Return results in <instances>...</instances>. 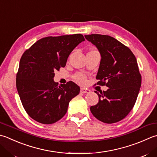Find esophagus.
Returning <instances> with one entry per match:
<instances>
[{
	"label": "esophagus",
	"mask_w": 157,
	"mask_h": 157,
	"mask_svg": "<svg viewBox=\"0 0 157 157\" xmlns=\"http://www.w3.org/2000/svg\"><path fill=\"white\" fill-rule=\"evenodd\" d=\"M80 93H90V90H88V89H87V88H81Z\"/></svg>",
	"instance_id": "1"
}]
</instances>
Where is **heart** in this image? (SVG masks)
<instances>
[{"instance_id": "1", "label": "heart", "mask_w": 157, "mask_h": 157, "mask_svg": "<svg viewBox=\"0 0 157 157\" xmlns=\"http://www.w3.org/2000/svg\"><path fill=\"white\" fill-rule=\"evenodd\" d=\"M74 79L80 84H85L86 82V78L83 73H77L74 76Z\"/></svg>"}]
</instances>
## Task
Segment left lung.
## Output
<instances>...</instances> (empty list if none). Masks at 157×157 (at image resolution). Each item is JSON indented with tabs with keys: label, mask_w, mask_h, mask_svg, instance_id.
I'll use <instances>...</instances> for the list:
<instances>
[{
	"label": "left lung",
	"mask_w": 157,
	"mask_h": 157,
	"mask_svg": "<svg viewBox=\"0 0 157 157\" xmlns=\"http://www.w3.org/2000/svg\"><path fill=\"white\" fill-rule=\"evenodd\" d=\"M96 46L101 59L96 78L97 84L109 88L99 94V102L90 107L95 118L107 124L124 118L136 102L142 84L136 56L127 46L108 35H85Z\"/></svg>",
	"instance_id": "obj_1"
}]
</instances>
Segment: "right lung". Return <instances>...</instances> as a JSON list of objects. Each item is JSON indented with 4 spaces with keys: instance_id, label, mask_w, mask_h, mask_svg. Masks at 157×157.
<instances>
[{
    "instance_id": "obj_1",
    "label": "right lung",
    "mask_w": 157,
    "mask_h": 157,
    "mask_svg": "<svg viewBox=\"0 0 157 157\" xmlns=\"http://www.w3.org/2000/svg\"><path fill=\"white\" fill-rule=\"evenodd\" d=\"M85 41L81 34L47 36L35 43L21 57L16 87L24 109L30 118L53 124L65 115L70 101L80 88L70 81L58 85L56 71L65 67L73 49Z\"/></svg>"
}]
</instances>
